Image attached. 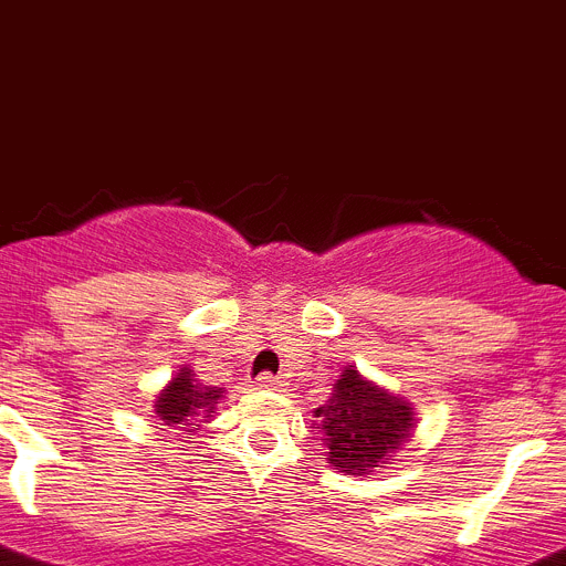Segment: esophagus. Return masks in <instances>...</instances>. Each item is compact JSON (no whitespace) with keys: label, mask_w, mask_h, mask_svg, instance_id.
<instances>
[{"label":"esophagus","mask_w":566,"mask_h":566,"mask_svg":"<svg viewBox=\"0 0 566 566\" xmlns=\"http://www.w3.org/2000/svg\"><path fill=\"white\" fill-rule=\"evenodd\" d=\"M256 386L259 389H279V386H282V380L273 378V375H259Z\"/></svg>","instance_id":"34e87169"}]
</instances>
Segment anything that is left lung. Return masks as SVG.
Returning a JSON list of instances; mask_svg holds the SVG:
<instances>
[{"mask_svg": "<svg viewBox=\"0 0 566 566\" xmlns=\"http://www.w3.org/2000/svg\"><path fill=\"white\" fill-rule=\"evenodd\" d=\"M324 460L344 476H369L386 468L415 437V409L395 391L344 366L327 403L313 411Z\"/></svg>", "mask_w": 566, "mask_h": 566, "instance_id": "1", "label": "left lung"}]
</instances>
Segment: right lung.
Here are the masks:
<instances>
[{"mask_svg": "<svg viewBox=\"0 0 566 566\" xmlns=\"http://www.w3.org/2000/svg\"><path fill=\"white\" fill-rule=\"evenodd\" d=\"M226 397L220 386H206L197 380L195 369L182 364L171 375V380L155 395V415L163 426L180 431H195L200 422H211L217 415V403Z\"/></svg>", "mask_w": 566, "mask_h": 566, "instance_id": "obj_1", "label": "right lung"}]
</instances>
